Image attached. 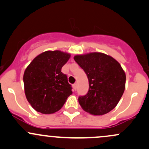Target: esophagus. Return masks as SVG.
I'll list each match as a JSON object with an SVG mask.
<instances>
[{
    "mask_svg": "<svg viewBox=\"0 0 149 149\" xmlns=\"http://www.w3.org/2000/svg\"><path fill=\"white\" fill-rule=\"evenodd\" d=\"M73 88L75 91H76V89H77V84H76V83H74V84L73 85Z\"/></svg>",
    "mask_w": 149,
    "mask_h": 149,
    "instance_id": "obj_1",
    "label": "esophagus"
}]
</instances>
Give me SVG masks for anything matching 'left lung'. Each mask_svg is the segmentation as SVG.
Wrapping results in <instances>:
<instances>
[{"instance_id":"8db88e82","label":"left lung","mask_w":149,"mask_h":149,"mask_svg":"<svg viewBox=\"0 0 149 149\" xmlns=\"http://www.w3.org/2000/svg\"><path fill=\"white\" fill-rule=\"evenodd\" d=\"M74 60L89 82L87 94L78 97L80 105L93 115L108 113L118 104L125 89L126 75L120 63L100 52L76 55Z\"/></svg>"}]
</instances>
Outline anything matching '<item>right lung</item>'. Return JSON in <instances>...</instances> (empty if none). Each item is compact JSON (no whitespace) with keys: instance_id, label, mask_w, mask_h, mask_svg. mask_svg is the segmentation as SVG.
Here are the masks:
<instances>
[{"instance_id":"add662e5","label":"right lung","mask_w":149,"mask_h":149,"mask_svg":"<svg viewBox=\"0 0 149 149\" xmlns=\"http://www.w3.org/2000/svg\"><path fill=\"white\" fill-rule=\"evenodd\" d=\"M71 54L61 51H47L35 57L24 73V93L37 112L52 114L63 107L72 87L61 68Z\"/></svg>"}]
</instances>
